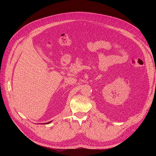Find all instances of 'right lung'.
Here are the masks:
<instances>
[{
	"label": "right lung",
	"instance_id": "obj_1",
	"mask_svg": "<svg viewBox=\"0 0 156 156\" xmlns=\"http://www.w3.org/2000/svg\"><path fill=\"white\" fill-rule=\"evenodd\" d=\"M51 121H50V122H46V123H45V124H48V123H50Z\"/></svg>",
	"mask_w": 156,
	"mask_h": 156
}]
</instances>
